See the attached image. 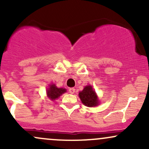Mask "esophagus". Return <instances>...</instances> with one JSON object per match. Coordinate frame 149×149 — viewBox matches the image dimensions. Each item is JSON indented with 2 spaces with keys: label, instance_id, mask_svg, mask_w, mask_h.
I'll list each match as a JSON object with an SVG mask.
<instances>
[{
  "label": "esophagus",
  "instance_id": "esophagus-1",
  "mask_svg": "<svg viewBox=\"0 0 149 149\" xmlns=\"http://www.w3.org/2000/svg\"><path fill=\"white\" fill-rule=\"evenodd\" d=\"M75 88H69V92L70 94H73L75 92Z\"/></svg>",
  "mask_w": 149,
  "mask_h": 149
}]
</instances>
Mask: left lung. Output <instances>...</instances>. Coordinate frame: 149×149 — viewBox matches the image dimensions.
I'll return each instance as SVG.
<instances>
[{
  "instance_id": "obj_1",
  "label": "left lung",
  "mask_w": 149,
  "mask_h": 149,
  "mask_svg": "<svg viewBox=\"0 0 149 149\" xmlns=\"http://www.w3.org/2000/svg\"><path fill=\"white\" fill-rule=\"evenodd\" d=\"M79 97L83 104L87 107H95L99 103L98 98L91 85L86 86L82 92H79Z\"/></svg>"
}]
</instances>
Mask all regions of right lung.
<instances>
[{
  "label": "right lung",
  "instance_id": "1",
  "mask_svg": "<svg viewBox=\"0 0 149 149\" xmlns=\"http://www.w3.org/2000/svg\"><path fill=\"white\" fill-rule=\"evenodd\" d=\"M66 92V89L57 88L55 85L52 84L49 85V88L47 90V95L49 100H54Z\"/></svg>",
  "mask_w": 149,
  "mask_h": 149
}]
</instances>
